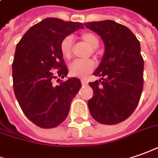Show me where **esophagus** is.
Here are the masks:
<instances>
[{"label": "esophagus", "mask_w": 158, "mask_h": 158, "mask_svg": "<svg viewBox=\"0 0 158 158\" xmlns=\"http://www.w3.org/2000/svg\"><path fill=\"white\" fill-rule=\"evenodd\" d=\"M81 83H82V85H86L88 84V82L86 80H85V79H82V80H81Z\"/></svg>", "instance_id": "1"}]
</instances>
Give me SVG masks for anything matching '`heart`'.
<instances>
[{"mask_svg": "<svg viewBox=\"0 0 158 158\" xmlns=\"http://www.w3.org/2000/svg\"><path fill=\"white\" fill-rule=\"evenodd\" d=\"M80 39L84 42L87 44L92 48V52H94L95 48H97L99 45V40L97 36L93 33L85 32L80 35ZM61 55L65 60H70L73 53V38L71 36H66L62 40L60 43ZM94 68V62L91 60H78L72 62L69 65V73L72 76L78 78H85L86 77Z\"/></svg>", "mask_w": 158, "mask_h": 158, "instance_id": "obj_1", "label": "heart"}]
</instances>
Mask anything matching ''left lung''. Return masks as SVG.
<instances>
[{
	"instance_id": "1",
	"label": "left lung",
	"mask_w": 158,
	"mask_h": 158,
	"mask_svg": "<svg viewBox=\"0 0 158 158\" xmlns=\"http://www.w3.org/2000/svg\"><path fill=\"white\" fill-rule=\"evenodd\" d=\"M84 25L105 44L101 62L93 73L100 79L89 83L93 90L88 101L90 113L98 123L118 124L132 114L141 97L143 60L140 43L127 27L113 20Z\"/></svg>"
}]
</instances>
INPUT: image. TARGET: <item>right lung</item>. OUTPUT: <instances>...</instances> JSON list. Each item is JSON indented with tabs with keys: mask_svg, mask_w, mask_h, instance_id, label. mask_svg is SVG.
<instances>
[{
	"mask_svg": "<svg viewBox=\"0 0 158 158\" xmlns=\"http://www.w3.org/2000/svg\"><path fill=\"white\" fill-rule=\"evenodd\" d=\"M79 28H84L80 22L47 18L31 27L16 46L14 92L24 114L41 128H54L66 118L71 102L81 88L75 77L53 83L68 73L61 41Z\"/></svg>",
	"mask_w": 158,
	"mask_h": 158,
	"instance_id": "add662e5",
	"label": "right lung"
}]
</instances>
